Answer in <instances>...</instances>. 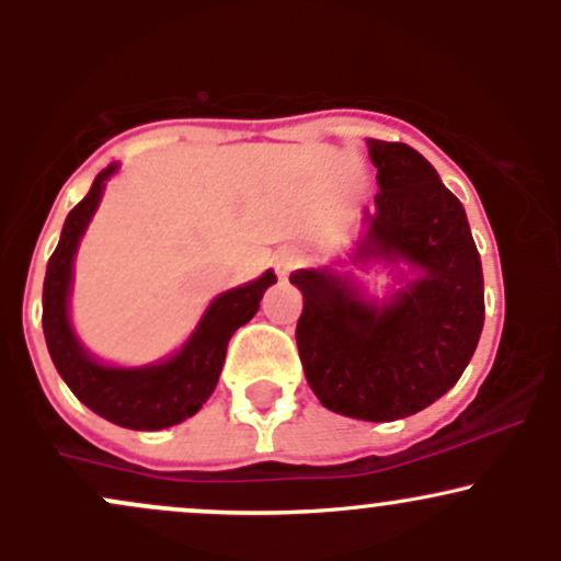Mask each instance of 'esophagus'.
<instances>
[{"label":"esophagus","mask_w":561,"mask_h":561,"mask_svg":"<svg viewBox=\"0 0 561 561\" xmlns=\"http://www.w3.org/2000/svg\"><path fill=\"white\" fill-rule=\"evenodd\" d=\"M298 263H300V253L295 248H285V250H279V253H276V272H279L282 276L293 272Z\"/></svg>","instance_id":"34e87169"}]
</instances>
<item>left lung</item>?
Segmentation results:
<instances>
[{
  "instance_id": "8db88e82",
  "label": "left lung",
  "mask_w": 561,
  "mask_h": 561,
  "mask_svg": "<svg viewBox=\"0 0 561 561\" xmlns=\"http://www.w3.org/2000/svg\"><path fill=\"white\" fill-rule=\"evenodd\" d=\"M379 192L356 261L409 263L388 300H364L347 276L300 268L298 353L313 396L334 414L392 422L427 409L459 382L478 347L482 263L459 197L403 141L369 139Z\"/></svg>"
}]
</instances>
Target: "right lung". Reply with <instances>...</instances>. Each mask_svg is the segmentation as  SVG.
<instances>
[{
    "label": "right lung",
    "mask_w": 561,
    "mask_h": 561,
    "mask_svg": "<svg viewBox=\"0 0 561 561\" xmlns=\"http://www.w3.org/2000/svg\"><path fill=\"white\" fill-rule=\"evenodd\" d=\"M115 171L118 165L113 163L96 173L89 195L70 210L62 224L60 242L44 276V340H47L55 369L66 379L73 396L94 414L118 427L163 430L203 409L210 392L216 390L231 334L255 317L263 293L274 285L276 274L266 272L255 282L218 295L182 351L173 353L165 362L137 366V369L100 364L76 337L68 317V298L70 285H73L76 250L100 205L105 182Z\"/></svg>",
    "instance_id": "add662e5"
}]
</instances>
